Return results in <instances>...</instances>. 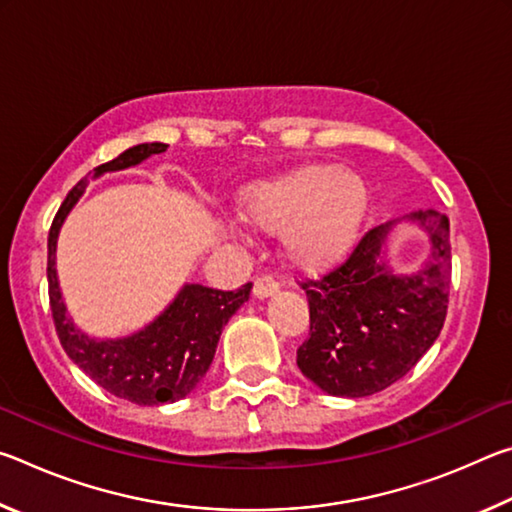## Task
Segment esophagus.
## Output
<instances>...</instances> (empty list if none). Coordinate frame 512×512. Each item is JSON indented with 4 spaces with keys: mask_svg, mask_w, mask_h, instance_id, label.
<instances>
[{
    "mask_svg": "<svg viewBox=\"0 0 512 512\" xmlns=\"http://www.w3.org/2000/svg\"><path fill=\"white\" fill-rule=\"evenodd\" d=\"M277 291H280V282H277L275 277L262 275V277H257V280H255V289H253L255 298H268V296H273V293H277Z\"/></svg>",
    "mask_w": 512,
    "mask_h": 512,
    "instance_id": "esophagus-1",
    "label": "esophagus"
}]
</instances>
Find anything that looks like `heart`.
<instances>
[{
	"label": "heart",
	"mask_w": 512,
	"mask_h": 512,
	"mask_svg": "<svg viewBox=\"0 0 512 512\" xmlns=\"http://www.w3.org/2000/svg\"><path fill=\"white\" fill-rule=\"evenodd\" d=\"M361 178L336 164L314 162L250 187L241 219L264 232H282L291 264L323 268L348 253L366 216Z\"/></svg>",
	"instance_id": "b5f03b06"
}]
</instances>
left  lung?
I'll use <instances>...</instances> for the list:
<instances>
[{
    "mask_svg": "<svg viewBox=\"0 0 512 512\" xmlns=\"http://www.w3.org/2000/svg\"><path fill=\"white\" fill-rule=\"evenodd\" d=\"M429 232L431 257L415 275H395L384 246L391 225L368 230L343 262L318 280H300L309 302V336L298 348L302 375L327 395L366 397L402 379L445 325L452 244L449 219L411 214Z\"/></svg>",
    "mask_w": 512,
    "mask_h": 512,
    "instance_id": "obj_1",
    "label": "left lung"
}]
</instances>
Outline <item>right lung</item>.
<instances>
[{
    "label": "right lung",
    "mask_w": 512,
    "mask_h": 512,
    "mask_svg": "<svg viewBox=\"0 0 512 512\" xmlns=\"http://www.w3.org/2000/svg\"><path fill=\"white\" fill-rule=\"evenodd\" d=\"M167 151V144L151 142L126 149L115 160L101 164L94 176L106 171L128 169L149 155ZM88 176L81 178L58 207L47 239V280L49 307L56 334L67 357L92 381L121 400L140 406H158L183 400L205 377L214 359L216 343L232 314L250 298L253 284L237 291H219L203 284H185L178 298L142 332L115 341H97L76 329L60 298L56 277V239L69 210L88 187Z\"/></svg>",
    "instance_id": "obj_1"
}]
</instances>
